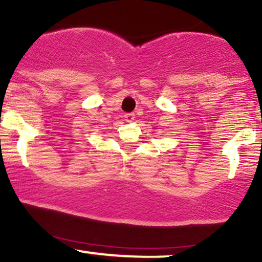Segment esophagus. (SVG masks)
<instances>
[{
	"instance_id": "34e87169",
	"label": "esophagus",
	"mask_w": 262,
	"mask_h": 262,
	"mask_svg": "<svg viewBox=\"0 0 262 262\" xmlns=\"http://www.w3.org/2000/svg\"><path fill=\"white\" fill-rule=\"evenodd\" d=\"M125 120H126V121H127V122L134 121V120H135V114H134V113L126 114V115H125Z\"/></svg>"
}]
</instances>
